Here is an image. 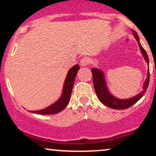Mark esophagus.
<instances>
[{"label":"esophagus","mask_w":156,"mask_h":156,"mask_svg":"<svg viewBox=\"0 0 156 156\" xmlns=\"http://www.w3.org/2000/svg\"><path fill=\"white\" fill-rule=\"evenodd\" d=\"M89 62H90V58H89V57H83V58H82L81 60L80 61V64L84 67V66L88 65Z\"/></svg>","instance_id":"34e87169"}]
</instances>
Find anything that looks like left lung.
<instances>
[{
  "mask_svg": "<svg viewBox=\"0 0 156 156\" xmlns=\"http://www.w3.org/2000/svg\"><path fill=\"white\" fill-rule=\"evenodd\" d=\"M132 31H133L134 37H135L138 43H139V48H140V51L141 53H142L143 56H144V59H145L147 63L149 64V58H148L147 54L146 51H144V49L142 48V46L140 44L139 36H138L137 33L135 31L132 30ZM92 73L94 90H95L98 98H99L101 103H103L105 105L114 109H119H119H125L129 108L131 105H133L134 103H136L139 100L141 99V97L144 95V93L146 92L147 89L148 85H149L150 72L148 70L147 77V79L144 83L142 92L138 94L137 95L134 96L133 98H128V99H118V98L113 96L109 92L108 89L106 87V83H105L104 75H103V73L102 72V70L98 69V68H92Z\"/></svg>",
  "mask_w": 156,
  "mask_h": 156,
  "instance_id": "1",
  "label": "left lung"
}]
</instances>
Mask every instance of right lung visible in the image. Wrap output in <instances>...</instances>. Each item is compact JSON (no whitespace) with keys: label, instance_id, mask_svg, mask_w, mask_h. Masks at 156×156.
<instances>
[{"label":"right lung","instance_id":"right-lung-1","mask_svg":"<svg viewBox=\"0 0 156 156\" xmlns=\"http://www.w3.org/2000/svg\"><path fill=\"white\" fill-rule=\"evenodd\" d=\"M79 65L76 64L68 71L66 79L64 80L62 94L58 99V101H57L55 103L47 107V108L39 111H33L32 112L37 114H43V115L46 114L47 115V114H54L62 112L67 106L69 101V99H70L75 79H76L77 73L79 70Z\"/></svg>","mask_w":156,"mask_h":156}]
</instances>
